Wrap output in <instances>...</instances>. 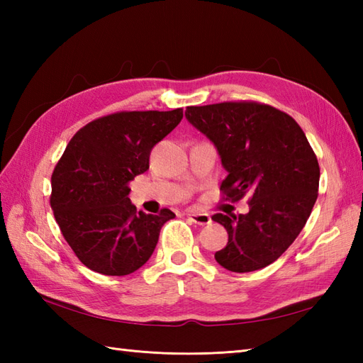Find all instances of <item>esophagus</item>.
Wrapping results in <instances>:
<instances>
[{
  "mask_svg": "<svg viewBox=\"0 0 363 363\" xmlns=\"http://www.w3.org/2000/svg\"><path fill=\"white\" fill-rule=\"evenodd\" d=\"M187 217L190 221L196 223V225L199 226H206V225H211L212 223V218L209 217L207 213H201V212H189Z\"/></svg>",
  "mask_w": 363,
  "mask_h": 363,
  "instance_id": "obj_1",
  "label": "esophagus"
}]
</instances>
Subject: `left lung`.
I'll use <instances>...</instances> for the list:
<instances>
[{
    "label": "left lung",
    "mask_w": 363,
    "mask_h": 363,
    "mask_svg": "<svg viewBox=\"0 0 363 363\" xmlns=\"http://www.w3.org/2000/svg\"><path fill=\"white\" fill-rule=\"evenodd\" d=\"M186 118L217 146L228 172L223 199L250 196L246 215L212 217L229 235L215 260L234 273L273 264L303 230L318 196L320 165L304 130L289 113L257 101L190 106Z\"/></svg>",
    "instance_id": "8db88e82"
}]
</instances>
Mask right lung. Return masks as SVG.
I'll return each instance as SVG.
<instances>
[{
	"label": "right lung",
	"instance_id": "1",
	"mask_svg": "<svg viewBox=\"0 0 363 363\" xmlns=\"http://www.w3.org/2000/svg\"><path fill=\"white\" fill-rule=\"evenodd\" d=\"M179 109L123 111L90 121L54 167L50 204L67 243L84 265L125 276L146 264L160 228L174 218L137 212L129 181L150 168L154 145L179 125Z\"/></svg>",
	"mask_w": 363,
	"mask_h": 363
}]
</instances>
